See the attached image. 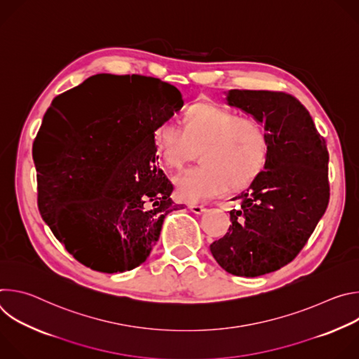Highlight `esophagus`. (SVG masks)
Listing matches in <instances>:
<instances>
[{
  "label": "esophagus",
  "mask_w": 359,
  "mask_h": 359,
  "mask_svg": "<svg viewBox=\"0 0 359 359\" xmlns=\"http://www.w3.org/2000/svg\"><path fill=\"white\" fill-rule=\"evenodd\" d=\"M189 209H190V212H193L194 215H203L204 212H206V208L200 206V204H190Z\"/></svg>",
  "instance_id": "34e87169"
}]
</instances>
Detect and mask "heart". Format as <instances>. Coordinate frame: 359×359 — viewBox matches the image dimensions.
<instances>
[{
    "mask_svg": "<svg viewBox=\"0 0 359 359\" xmlns=\"http://www.w3.org/2000/svg\"><path fill=\"white\" fill-rule=\"evenodd\" d=\"M158 155L170 169H180L200 149L197 168L175 177L176 194L186 203L210 200L229 190L248 186L266 168L270 135L251 116L216 105L197 104L187 108L182 128L161 123L153 133Z\"/></svg>",
    "mask_w": 359,
    "mask_h": 359,
    "instance_id": "heart-1",
    "label": "heart"
}]
</instances>
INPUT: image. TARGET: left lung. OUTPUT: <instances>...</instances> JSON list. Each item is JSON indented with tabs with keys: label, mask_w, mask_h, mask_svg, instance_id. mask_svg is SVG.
<instances>
[{
	"label": "left lung",
	"mask_w": 359,
	"mask_h": 359,
	"mask_svg": "<svg viewBox=\"0 0 359 359\" xmlns=\"http://www.w3.org/2000/svg\"><path fill=\"white\" fill-rule=\"evenodd\" d=\"M227 105L260 121L270 135L264 170L233 200L229 233L210 245L222 269L259 277L292 262L330 201L328 150L310 112L284 92L226 93Z\"/></svg>",
	"instance_id": "1"
}]
</instances>
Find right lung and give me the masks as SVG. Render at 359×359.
Listing matches in <instances>:
<instances>
[{
    "instance_id": "obj_1",
    "label": "right lung",
    "mask_w": 359,
    "mask_h": 359,
    "mask_svg": "<svg viewBox=\"0 0 359 359\" xmlns=\"http://www.w3.org/2000/svg\"><path fill=\"white\" fill-rule=\"evenodd\" d=\"M99 83L118 86L105 109L75 116L66 107ZM183 107L158 78L97 74L57 96L39 136L61 142L35 161L38 208L69 254L92 270L123 273L146 262L165 217L183 209L158 163L156 128Z\"/></svg>"
}]
</instances>
